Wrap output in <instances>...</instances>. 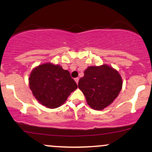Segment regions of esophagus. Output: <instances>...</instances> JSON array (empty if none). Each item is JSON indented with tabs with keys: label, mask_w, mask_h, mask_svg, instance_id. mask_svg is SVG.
Here are the masks:
<instances>
[{
	"label": "esophagus",
	"mask_w": 152,
	"mask_h": 152,
	"mask_svg": "<svg viewBox=\"0 0 152 152\" xmlns=\"http://www.w3.org/2000/svg\"><path fill=\"white\" fill-rule=\"evenodd\" d=\"M74 80H75V81L76 82V83H77V84H78V81H79V78H74Z\"/></svg>",
	"instance_id": "34e87169"
}]
</instances>
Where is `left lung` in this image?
<instances>
[{"label": "left lung", "instance_id": "obj_1", "mask_svg": "<svg viewBox=\"0 0 152 152\" xmlns=\"http://www.w3.org/2000/svg\"><path fill=\"white\" fill-rule=\"evenodd\" d=\"M78 85L88 105L93 109L102 110L118 96L122 80L118 71L109 66H89Z\"/></svg>", "mask_w": 152, "mask_h": 152}]
</instances>
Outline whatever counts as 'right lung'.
Masks as SVG:
<instances>
[{
	"label": "right lung",
	"mask_w": 152,
	"mask_h": 152,
	"mask_svg": "<svg viewBox=\"0 0 152 152\" xmlns=\"http://www.w3.org/2000/svg\"><path fill=\"white\" fill-rule=\"evenodd\" d=\"M29 85L35 98L49 109L62 105L78 87L69 71L50 63L35 68L29 77Z\"/></svg>",
	"instance_id": "right-lung-1"
}]
</instances>
